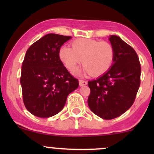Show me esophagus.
I'll return each mask as SVG.
<instances>
[{
  "label": "esophagus",
  "mask_w": 154,
  "mask_h": 154,
  "mask_svg": "<svg viewBox=\"0 0 154 154\" xmlns=\"http://www.w3.org/2000/svg\"><path fill=\"white\" fill-rule=\"evenodd\" d=\"M79 84L80 86H83V85H86L88 84V82L85 80H83V79H79Z\"/></svg>",
  "instance_id": "1"
}]
</instances>
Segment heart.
<instances>
[{"label":"heart","mask_w":154,"mask_h":154,"mask_svg":"<svg viewBox=\"0 0 154 154\" xmlns=\"http://www.w3.org/2000/svg\"><path fill=\"white\" fill-rule=\"evenodd\" d=\"M59 56L63 66L69 72L75 71L82 61L84 65L83 73L98 77L104 75L112 66L114 49L107 42L78 38L72 43V48L65 45L60 48Z\"/></svg>","instance_id":"1"}]
</instances>
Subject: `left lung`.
I'll use <instances>...</instances> for the list:
<instances>
[{
	"instance_id": "8db88e82",
	"label": "left lung",
	"mask_w": 154,
	"mask_h": 154,
	"mask_svg": "<svg viewBox=\"0 0 154 154\" xmlns=\"http://www.w3.org/2000/svg\"><path fill=\"white\" fill-rule=\"evenodd\" d=\"M114 49V63L104 75L89 81L91 110L103 119H112L132 106L140 85L141 67L132 48L116 35L109 38Z\"/></svg>"
}]
</instances>
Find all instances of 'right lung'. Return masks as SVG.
<instances>
[{"instance_id":"add662e5","label":"right lung","mask_w":154,"mask_h":154,"mask_svg":"<svg viewBox=\"0 0 154 154\" xmlns=\"http://www.w3.org/2000/svg\"><path fill=\"white\" fill-rule=\"evenodd\" d=\"M72 37L48 34L26 51L20 82L23 101L33 115L47 118L63 109L67 96L79 86L59 59L60 48Z\"/></svg>"}]
</instances>
